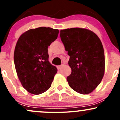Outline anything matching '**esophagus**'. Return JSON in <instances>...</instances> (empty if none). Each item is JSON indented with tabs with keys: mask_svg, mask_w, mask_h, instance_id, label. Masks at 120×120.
<instances>
[{
	"mask_svg": "<svg viewBox=\"0 0 120 120\" xmlns=\"http://www.w3.org/2000/svg\"><path fill=\"white\" fill-rule=\"evenodd\" d=\"M63 65L62 64V65H61L57 66V69H61V68H62V67H63Z\"/></svg>",
	"mask_w": 120,
	"mask_h": 120,
	"instance_id": "1",
	"label": "esophagus"
}]
</instances>
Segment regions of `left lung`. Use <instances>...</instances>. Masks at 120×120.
Listing matches in <instances>:
<instances>
[{"mask_svg": "<svg viewBox=\"0 0 120 120\" xmlns=\"http://www.w3.org/2000/svg\"><path fill=\"white\" fill-rule=\"evenodd\" d=\"M60 36L70 56L68 64L71 73L67 77L69 85L81 94L91 93L102 80L105 70L100 39L91 30L78 27L61 30Z\"/></svg>", "mask_w": 120, "mask_h": 120, "instance_id": "8db88e82", "label": "left lung"}]
</instances>
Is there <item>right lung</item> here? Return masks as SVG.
<instances>
[{"label": "right lung", "instance_id": "right-lung-1", "mask_svg": "<svg viewBox=\"0 0 120 120\" xmlns=\"http://www.w3.org/2000/svg\"><path fill=\"white\" fill-rule=\"evenodd\" d=\"M59 30L40 27L23 33L18 39L14 63L18 77L33 94L45 93L51 86L57 70L49 61L48 47L57 39Z\"/></svg>", "mask_w": 120, "mask_h": 120}]
</instances>
